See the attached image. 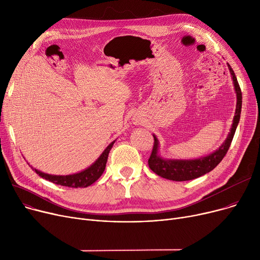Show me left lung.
Here are the masks:
<instances>
[{
    "instance_id": "8db88e82",
    "label": "left lung",
    "mask_w": 260,
    "mask_h": 260,
    "mask_svg": "<svg viewBox=\"0 0 260 260\" xmlns=\"http://www.w3.org/2000/svg\"><path fill=\"white\" fill-rule=\"evenodd\" d=\"M228 67L230 70L232 79H233V84H234L236 97H237V103H236L235 116L233 119V124H232L230 134L228 135L225 141L222 143V145L219 148L216 149L214 153L206 157H201V158L192 159V160L190 159L189 160L165 159L158 154L159 141L156 136L153 135L155 141H154L152 154L148 159V167L158 176L173 181L193 180L204 174L213 171L218 165H219L220 161L223 159V157L228 153L231 142L233 140L237 125L239 123L240 114H241V104H242V93L238 84L237 78L235 76L234 71L232 70V67L230 66V64H228Z\"/></svg>"
}]
</instances>
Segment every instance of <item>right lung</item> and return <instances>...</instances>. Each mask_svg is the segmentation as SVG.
<instances>
[{
	"label": "right lung",
	"mask_w": 260,
	"mask_h": 260,
	"mask_svg": "<svg viewBox=\"0 0 260 260\" xmlns=\"http://www.w3.org/2000/svg\"><path fill=\"white\" fill-rule=\"evenodd\" d=\"M115 141H113L111 144H109L105 149L104 152L101 154V156L95 160L92 165L80 173L73 174V175H66V176H60V175H50L46 174L43 172H40L34 168H31L40 177L42 178L56 183L59 185L63 186H68V187H87L91 185L93 182L97 181L101 175L103 174L105 167H106V162H107V157L109 154V151H111Z\"/></svg>",
	"instance_id": "right-lung-1"
}]
</instances>
